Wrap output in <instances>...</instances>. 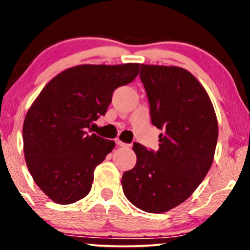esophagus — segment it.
<instances>
[{
  "instance_id": "obj_1",
  "label": "esophagus",
  "mask_w": 250,
  "mask_h": 250,
  "mask_svg": "<svg viewBox=\"0 0 250 250\" xmlns=\"http://www.w3.org/2000/svg\"><path fill=\"white\" fill-rule=\"evenodd\" d=\"M115 142H116V145L119 146V147H128V146H129V145H127V143L122 142L121 140H119V139H116Z\"/></svg>"
}]
</instances>
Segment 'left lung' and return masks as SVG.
<instances>
[{"mask_svg":"<svg viewBox=\"0 0 250 250\" xmlns=\"http://www.w3.org/2000/svg\"><path fill=\"white\" fill-rule=\"evenodd\" d=\"M150 120L162 133L159 150L134 143L135 167L122 176L131 203L147 213H165L185 202L213 163L219 127L207 91L188 70L141 64Z\"/></svg>","mask_w":250,"mask_h":250,"instance_id":"obj_1","label":"left lung"}]
</instances>
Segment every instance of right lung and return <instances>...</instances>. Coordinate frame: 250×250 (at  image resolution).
I'll return each instance as SVG.
<instances>
[{"label":"right lung","mask_w":250,"mask_h":250,"mask_svg":"<svg viewBox=\"0 0 250 250\" xmlns=\"http://www.w3.org/2000/svg\"><path fill=\"white\" fill-rule=\"evenodd\" d=\"M139 63L83 64L54 77L42 89L23 123L27 167L40 189L60 205L87 196L94 170L115 142L89 134L107 113L116 88L133 82Z\"/></svg>","instance_id":"1"}]
</instances>
